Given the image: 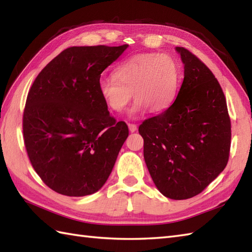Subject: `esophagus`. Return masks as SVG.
I'll return each instance as SVG.
<instances>
[{
  "instance_id": "34e87169",
  "label": "esophagus",
  "mask_w": 252,
  "mask_h": 252,
  "mask_svg": "<svg viewBox=\"0 0 252 252\" xmlns=\"http://www.w3.org/2000/svg\"><path fill=\"white\" fill-rule=\"evenodd\" d=\"M129 130H130V132H135L136 130H137V126L135 125V123H129Z\"/></svg>"
}]
</instances>
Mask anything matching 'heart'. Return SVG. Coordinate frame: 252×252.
<instances>
[{
	"label": "heart",
	"instance_id": "obj_1",
	"mask_svg": "<svg viewBox=\"0 0 252 252\" xmlns=\"http://www.w3.org/2000/svg\"><path fill=\"white\" fill-rule=\"evenodd\" d=\"M180 68L172 56L158 53L133 55L117 66L114 78L98 83L100 97L108 108L121 112L133 97L132 115L149 109L159 114L173 103L179 87Z\"/></svg>",
	"mask_w": 252,
	"mask_h": 252
}]
</instances>
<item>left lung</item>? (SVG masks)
<instances>
[{
  "label": "left lung",
  "mask_w": 252,
  "mask_h": 252,
  "mask_svg": "<svg viewBox=\"0 0 252 252\" xmlns=\"http://www.w3.org/2000/svg\"><path fill=\"white\" fill-rule=\"evenodd\" d=\"M184 80L174 103L138 126L144 159L162 195L182 200L194 197L226 167L231 149V119L215 74L184 47H176Z\"/></svg>",
  "instance_id": "1"
}]
</instances>
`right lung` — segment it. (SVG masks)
I'll return each mask as SVG.
<instances>
[{
  "mask_svg": "<svg viewBox=\"0 0 252 252\" xmlns=\"http://www.w3.org/2000/svg\"><path fill=\"white\" fill-rule=\"evenodd\" d=\"M127 46L68 47L31 85L23 116L26 151L37 175L58 194L91 195L111 173L129 129L109 115L98 83Z\"/></svg>",
  "mask_w": 252,
  "mask_h": 252,
  "instance_id": "add662e5",
  "label": "right lung"
}]
</instances>
